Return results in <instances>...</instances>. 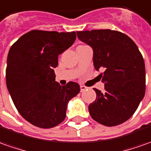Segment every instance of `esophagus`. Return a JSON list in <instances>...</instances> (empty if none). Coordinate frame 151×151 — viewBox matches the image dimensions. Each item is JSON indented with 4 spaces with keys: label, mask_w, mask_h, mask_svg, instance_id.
Returning <instances> with one entry per match:
<instances>
[{
    "label": "esophagus",
    "mask_w": 151,
    "mask_h": 151,
    "mask_svg": "<svg viewBox=\"0 0 151 151\" xmlns=\"http://www.w3.org/2000/svg\"><path fill=\"white\" fill-rule=\"evenodd\" d=\"M88 89V88H87L86 86H81V92H83V91H85V90H86V89Z\"/></svg>",
    "instance_id": "esophagus-1"
}]
</instances>
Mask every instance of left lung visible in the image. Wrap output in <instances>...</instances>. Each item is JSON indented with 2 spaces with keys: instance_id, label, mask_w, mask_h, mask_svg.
Masks as SVG:
<instances>
[{
  "instance_id": "obj_1",
  "label": "left lung",
  "mask_w": 151,
  "mask_h": 151,
  "mask_svg": "<svg viewBox=\"0 0 151 151\" xmlns=\"http://www.w3.org/2000/svg\"><path fill=\"white\" fill-rule=\"evenodd\" d=\"M78 38L92 47L93 62L105 92L93 89L96 99L89 105L93 120L107 127L132 116L145 92V62L136 43L126 34L110 29L77 31Z\"/></svg>"
}]
</instances>
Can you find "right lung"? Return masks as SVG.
<instances>
[{
	"instance_id": "1",
	"label": "right lung",
	"mask_w": 151,
	"mask_h": 151,
	"mask_svg": "<svg viewBox=\"0 0 151 151\" xmlns=\"http://www.w3.org/2000/svg\"><path fill=\"white\" fill-rule=\"evenodd\" d=\"M76 32L32 30L11 46L6 66L7 89L19 114L31 124L51 128L65 117L69 101L80 92L73 81H55L58 55L76 41Z\"/></svg>"
}]
</instances>
